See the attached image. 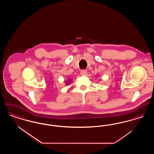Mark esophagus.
I'll list each match as a JSON object with an SVG mask.
<instances>
[{
	"label": "esophagus",
	"mask_w": 154,
	"mask_h": 154,
	"mask_svg": "<svg viewBox=\"0 0 154 154\" xmlns=\"http://www.w3.org/2000/svg\"><path fill=\"white\" fill-rule=\"evenodd\" d=\"M87 73V71L86 70H82L80 72L81 75H85Z\"/></svg>",
	"instance_id": "obj_1"
}]
</instances>
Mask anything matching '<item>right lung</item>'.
Segmentation results:
<instances>
[{
  "mask_svg": "<svg viewBox=\"0 0 154 154\" xmlns=\"http://www.w3.org/2000/svg\"><path fill=\"white\" fill-rule=\"evenodd\" d=\"M71 81H72V80H71V79L68 80V82H67V83H66V85H67V84H69V82H70Z\"/></svg>",
  "mask_w": 154,
  "mask_h": 154,
  "instance_id": "right-lung-1",
  "label": "right lung"
}]
</instances>
